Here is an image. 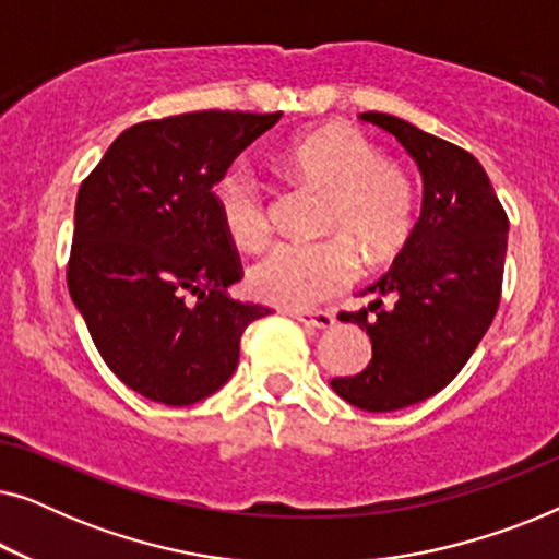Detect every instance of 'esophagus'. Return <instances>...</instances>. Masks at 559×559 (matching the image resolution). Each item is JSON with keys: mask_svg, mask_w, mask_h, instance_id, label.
<instances>
[{"mask_svg": "<svg viewBox=\"0 0 559 559\" xmlns=\"http://www.w3.org/2000/svg\"><path fill=\"white\" fill-rule=\"evenodd\" d=\"M285 312H287L289 318L300 320L302 325L318 328V331H331V328L335 325L333 312H325V310H297V308H285Z\"/></svg>", "mask_w": 559, "mask_h": 559, "instance_id": "34e87169", "label": "esophagus"}]
</instances>
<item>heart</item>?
I'll return each instance as SVG.
<instances>
[{
  "mask_svg": "<svg viewBox=\"0 0 559 559\" xmlns=\"http://www.w3.org/2000/svg\"><path fill=\"white\" fill-rule=\"evenodd\" d=\"M295 178L328 190L323 231L331 239L277 243L249 272L259 300L310 308L338 295L358 274V254L386 262L404 247L415 218V195L404 175L381 159L379 150L350 127H323L282 152ZM213 203L228 239L241 249L264 247L270 213L254 175L234 165L213 188Z\"/></svg>",
  "mask_w": 559,
  "mask_h": 559,
  "instance_id": "b5f03b06",
  "label": "heart"
}]
</instances>
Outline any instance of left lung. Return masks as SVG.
<instances>
[{
	"instance_id": "8db88e82",
	"label": "left lung",
	"mask_w": 559,
	"mask_h": 559,
	"mask_svg": "<svg viewBox=\"0 0 559 559\" xmlns=\"http://www.w3.org/2000/svg\"><path fill=\"white\" fill-rule=\"evenodd\" d=\"M364 121L400 140L423 175V213L392 270L364 289L369 308L341 312L371 341V361L333 392L366 412L425 402L457 377L501 300L509 218L476 157L392 114ZM392 294V309L380 297Z\"/></svg>"
}]
</instances>
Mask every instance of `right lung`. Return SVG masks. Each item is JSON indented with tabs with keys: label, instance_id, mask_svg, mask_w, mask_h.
Returning <instances> with one entry per match:
<instances>
[{
	"label": "right lung",
	"instance_id": "add662e5",
	"mask_svg": "<svg viewBox=\"0 0 559 559\" xmlns=\"http://www.w3.org/2000/svg\"><path fill=\"white\" fill-rule=\"evenodd\" d=\"M282 114L193 111L129 127L81 182L68 293L106 366L136 394L186 407L239 366L270 308L226 287L241 262L213 186Z\"/></svg>",
	"mask_w": 559,
	"mask_h": 559
}]
</instances>
